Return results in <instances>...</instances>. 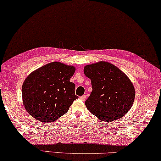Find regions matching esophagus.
Here are the masks:
<instances>
[{
    "label": "esophagus",
    "instance_id": "obj_1",
    "mask_svg": "<svg viewBox=\"0 0 161 161\" xmlns=\"http://www.w3.org/2000/svg\"><path fill=\"white\" fill-rule=\"evenodd\" d=\"M80 99L81 101H84V100H85L86 99V96L85 95H83V96H80Z\"/></svg>",
    "mask_w": 161,
    "mask_h": 161
}]
</instances>
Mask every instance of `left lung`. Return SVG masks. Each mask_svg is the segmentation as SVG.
<instances>
[{
    "instance_id": "obj_1",
    "label": "left lung",
    "mask_w": 161,
    "mask_h": 161,
    "mask_svg": "<svg viewBox=\"0 0 161 161\" xmlns=\"http://www.w3.org/2000/svg\"><path fill=\"white\" fill-rule=\"evenodd\" d=\"M84 73L92 81V92L85 105L102 121L121 118L132 106L135 89L129 77L115 65L100 62L87 65Z\"/></svg>"
}]
</instances>
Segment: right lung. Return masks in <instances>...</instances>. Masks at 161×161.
<instances>
[{
  "label": "right lung",
  "instance_id": "obj_1",
  "mask_svg": "<svg viewBox=\"0 0 161 161\" xmlns=\"http://www.w3.org/2000/svg\"><path fill=\"white\" fill-rule=\"evenodd\" d=\"M75 68L60 62L46 64L30 73L22 87L25 110L36 120L53 122L68 112L75 95L69 81Z\"/></svg>",
  "mask_w": 161,
  "mask_h": 161
}]
</instances>
